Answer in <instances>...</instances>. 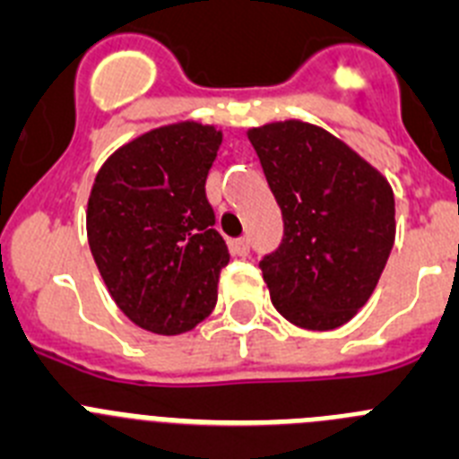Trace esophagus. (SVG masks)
<instances>
[{
	"instance_id": "esophagus-1",
	"label": "esophagus",
	"mask_w": 459,
	"mask_h": 459,
	"mask_svg": "<svg viewBox=\"0 0 459 459\" xmlns=\"http://www.w3.org/2000/svg\"><path fill=\"white\" fill-rule=\"evenodd\" d=\"M230 251L235 255H249V238H238L230 242Z\"/></svg>"
}]
</instances>
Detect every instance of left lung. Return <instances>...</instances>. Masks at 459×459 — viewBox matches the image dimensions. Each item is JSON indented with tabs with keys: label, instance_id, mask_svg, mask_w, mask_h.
<instances>
[{
	"label": "left lung",
	"instance_id": "obj_1",
	"mask_svg": "<svg viewBox=\"0 0 459 459\" xmlns=\"http://www.w3.org/2000/svg\"><path fill=\"white\" fill-rule=\"evenodd\" d=\"M247 134L283 214L279 249L260 260L272 304L297 327H341L370 299L394 249V189L311 123H267Z\"/></svg>",
	"mask_w": 459,
	"mask_h": 459
}]
</instances>
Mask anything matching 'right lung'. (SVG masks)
Returning a JSON list of instances; mask_svg holds the SVG:
<instances>
[{"label":"right lung","instance_id":"right-lung-1","mask_svg":"<svg viewBox=\"0 0 459 459\" xmlns=\"http://www.w3.org/2000/svg\"><path fill=\"white\" fill-rule=\"evenodd\" d=\"M220 146L214 126L155 127L118 148L91 189V254L117 307L146 332L185 333L217 304L230 255L205 178Z\"/></svg>","mask_w":459,"mask_h":459}]
</instances>
